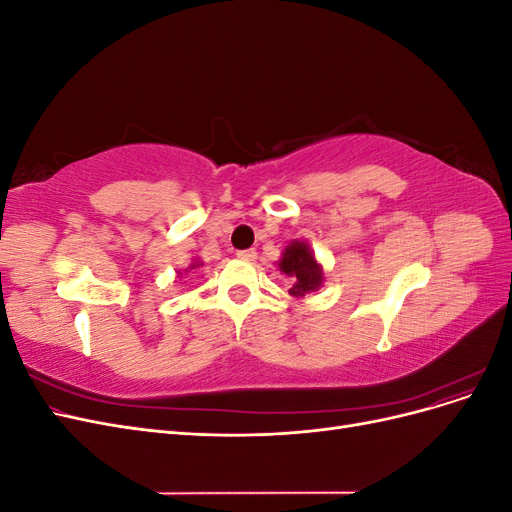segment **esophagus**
I'll list each match as a JSON object with an SVG mask.
<instances>
[{"instance_id":"obj_1","label":"esophagus","mask_w":512,"mask_h":512,"mask_svg":"<svg viewBox=\"0 0 512 512\" xmlns=\"http://www.w3.org/2000/svg\"><path fill=\"white\" fill-rule=\"evenodd\" d=\"M237 256L241 260H256V250H241V252H237Z\"/></svg>"}]
</instances>
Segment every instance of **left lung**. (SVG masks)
Wrapping results in <instances>:
<instances>
[{"label":"left lung","instance_id":"8db88e82","mask_svg":"<svg viewBox=\"0 0 512 512\" xmlns=\"http://www.w3.org/2000/svg\"><path fill=\"white\" fill-rule=\"evenodd\" d=\"M277 267L294 282L290 288L292 297H305L307 292H316L322 286V267L305 241H290Z\"/></svg>","mask_w":512,"mask_h":512}]
</instances>
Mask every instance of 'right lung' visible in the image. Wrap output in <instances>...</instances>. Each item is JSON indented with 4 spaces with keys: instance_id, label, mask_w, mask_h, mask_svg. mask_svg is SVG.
Listing matches in <instances>:
<instances>
[{
    "instance_id": "add662e5",
    "label": "right lung",
    "mask_w": 512,
    "mask_h": 512,
    "mask_svg": "<svg viewBox=\"0 0 512 512\" xmlns=\"http://www.w3.org/2000/svg\"><path fill=\"white\" fill-rule=\"evenodd\" d=\"M200 265H203V262H200V260H196V258H194L192 265H190L188 269H185V271H192V269H196V267H200Z\"/></svg>"
}]
</instances>
